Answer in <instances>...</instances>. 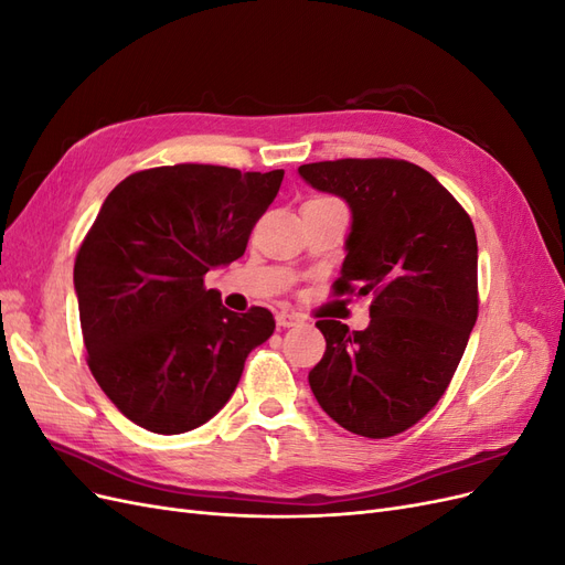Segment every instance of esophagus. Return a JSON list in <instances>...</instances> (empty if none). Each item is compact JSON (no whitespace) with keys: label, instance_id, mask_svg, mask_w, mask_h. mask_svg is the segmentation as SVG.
<instances>
[{"label":"esophagus","instance_id":"1","mask_svg":"<svg viewBox=\"0 0 565 565\" xmlns=\"http://www.w3.org/2000/svg\"><path fill=\"white\" fill-rule=\"evenodd\" d=\"M276 322H278V328H295V324L301 322V316L292 313V311H280L276 316Z\"/></svg>","mask_w":565,"mask_h":565}]
</instances>
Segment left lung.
I'll list each match as a JSON object with an SVG mask.
<instances>
[{
	"mask_svg": "<svg viewBox=\"0 0 565 565\" xmlns=\"http://www.w3.org/2000/svg\"><path fill=\"white\" fill-rule=\"evenodd\" d=\"M299 174L351 207L334 295L372 297L370 324L322 318L316 401L339 426L388 438L446 393L478 316V245L465 207L426 169L391 158L301 164Z\"/></svg>",
	"mask_w": 565,
	"mask_h": 565,
	"instance_id": "1",
	"label": "left lung"
}]
</instances>
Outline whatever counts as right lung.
<instances>
[{"mask_svg": "<svg viewBox=\"0 0 565 565\" xmlns=\"http://www.w3.org/2000/svg\"><path fill=\"white\" fill-rule=\"evenodd\" d=\"M282 177L152 167L106 198L77 252L75 292L94 380L134 424L172 436L210 422L276 330L262 306L228 311L204 276L245 254Z\"/></svg>", "mask_w": 565, "mask_h": 565, "instance_id": "obj_1", "label": "right lung"}]
</instances>
